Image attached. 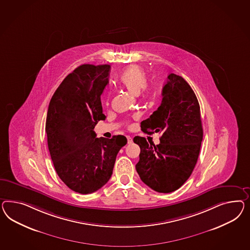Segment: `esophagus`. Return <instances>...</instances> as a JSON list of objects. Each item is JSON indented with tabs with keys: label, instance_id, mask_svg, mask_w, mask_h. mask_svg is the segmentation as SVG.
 Here are the masks:
<instances>
[{
	"label": "esophagus",
	"instance_id": "obj_1",
	"mask_svg": "<svg viewBox=\"0 0 250 250\" xmlns=\"http://www.w3.org/2000/svg\"><path fill=\"white\" fill-rule=\"evenodd\" d=\"M126 138H127V143H128V144L133 143V139H132V137H131V136H126Z\"/></svg>",
	"mask_w": 250,
	"mask_h": 250
}]
</instances>
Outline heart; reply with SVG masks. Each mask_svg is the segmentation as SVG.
<instances>
[{
    "label": "heart",
    "instance_id": "heart-1",
    "mask_svg": "<svg viewBox=\"0 0 250 250\" xmlns=\"http://www.w3.org/2000/svg\"><path fill=\"white\" fill-rule=\"evenodd\" d=\"M147 77L142 68L133 65L126 69L119 78V84L130 94L138 95L147 90Z\"/></svg>",
    "mask_w": 250,
    "mask_h": 250
}]
</instances>
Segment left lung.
Returning a JSON list of instances; mask_svg holds the SVG:
<instances>
[{"instance_id": "obj_1", "label": "left lung", "mask_w": 250, "mask_h": 250, "mask_svg": "<svg viewBox=\"0 0 250 250\" xmlns=\"http://www.w3.org/2000/svg\"><path fill=\"white\" fill-rule=\"evenodd\" d=\"M162 103L150 117L141 122L143 132L160 133V144L135 136L140 146L135 169L141 180L159 193L182 187L195 168L203 140L200 106L193 89L183 77L167 76Z\"/></svg>"}]
</instances>
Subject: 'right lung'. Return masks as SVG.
Masks as SVG:
<instances>
[{"mask_svg": "<svg viewBox=\"0 0 250 250\" xmlns=\"http://www.w3.org/2000/svg\"><path fill=\"white\" fill-rule=\"evenodd\" d=\"M109 64H83L68 74L49 104L45 131L57 175L80 194L101 188L113 174L115 158L126 145L124 135L96 138L95 125L104 120L101 95Z\"/></svg>", "mask_w": 250, "mask_h": 250, "instance_id": "1", "label": "right lung"}]
</instances>
